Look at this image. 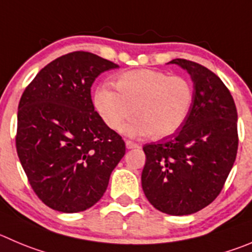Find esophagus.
<instances>
[{
  "instance_id": "esophagus-1",
  "label": "esophagus",
  "mask_w": 252,
  "mask_h": 252,
  "mask_svg": "<svg viewBox=\"0 0 252 252\" xmlns=\"http://www.w3.org/2000/svg\"><path fill=\"white\" fill-rule=\"evenodd\" d=\"M126 148L127 150H133V148H140V145L132 142V141H126Z\"/></svg>"
}]
</instances>
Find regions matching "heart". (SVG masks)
Here are the masks:
<instances>
[{"mask_svg": "<svg viewBox=\"0 0 252 252\" xmlns=\"http://www.w3.org/2000/svg\"><path fill=\"white\" fill-rule=\"evenodd\" d=\"M114 90L102 85L95 93L94 104L111 130L125 127L128 136L151 135L166 138L176 133L186 121L193 102V88L183 76L153 69H135L119 74Z\"/></svg>", "mask_w": 252, "mask_h": 252, "instance_id": "1", "label": "heart"}]
</instances>
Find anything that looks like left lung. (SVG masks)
<instances>
[{"instance_id":"left-lung-1","label":"left lung","mask_w":252,"mask_h":252,"mask_svg":"<svg viewBox=\"0 0 252 252\" xmlns=\"http://www.w3.org/2000/svg\"><path fill=\"white\" fill-rule=\"evenodd\" d=\"M193 81V102L182 127L143 146L141 182L148 202L169 215H189L219 195L238 152V111L220 78L205 66L173 59Z\"/></svg>"}]
</instances>
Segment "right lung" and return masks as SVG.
<instances>
[{"instance_id": "add662e5", "label": "right lung", "mask_w": 252, "mask_h": 252, "mask_svg": "<svg viewBox=\"0 0 252 252\" xmlns=\"http://www.w3.org/2000/svg\"><path fill=\"white\" fill-rule=\"evenodd\" d=\"M115 68L119 65L93 53H68L45 65L22 94L17 153L34 193L52 209L92 208L125 156L124 140L92 100L95 79Z\"/></svg>"}]
</instances>
